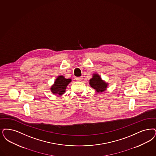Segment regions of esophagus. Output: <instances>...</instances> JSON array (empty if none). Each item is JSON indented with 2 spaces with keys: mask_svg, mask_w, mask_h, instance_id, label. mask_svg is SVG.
<instances>
[{
  "mask_svg": "<svg viewBox=\"0 0 156 156\" xmlns=\"http://www.w3.org/2000/svg\"><path fill=\"white\" fill-rule=\"evenodd\" d=\"M75 79L76 81H81V80H82L83 78H82V76H80V77H76Z\"/></svg>",
  "mask_w": 156,
  "mask_h": 156,
  "instance_id": "esophagus-1",
  "label": "esophagus"
}]
</instances>
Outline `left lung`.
Listing matches in <instances>:
<instances>
[{"instance_id": "8db88e82", "label": "left lung", "mask_w": 156, "mask_h": 156, "mask_svg": "<svg viewBox=\"0 0 156 156\" xmlns=\"http://www.w3.org/2000/svg\"><path fill=\"white\" fill-rule=\"evenodd\" d=\"M90 87L94 88L96 92H103L105 91L108 86V83L101 80L98 74H93V77L89 80Z\"/></svg>"}]
</instances>
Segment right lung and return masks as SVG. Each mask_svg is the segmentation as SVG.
I'll list each match as a JSON object with an SVG mask.
<instances>
[{
    "instance_id": "obj_1",
    "label": "right lung",
    "mask_w": 156,
    "mask_h": 156,
    "mask_svg": "<svg viewBox=\"0 0 156 156\" xmlns=\"http://www.w3.org/2000/svg\"><path fill=\"white\" fill-rule=\"evenodd\" d=\"M71 82V79H66L62 75L58 76L56 78L54 84L51 87V92L57 96H62L65 93L66 87Z\"/></svg>"
}]
</instances>
